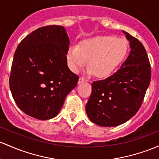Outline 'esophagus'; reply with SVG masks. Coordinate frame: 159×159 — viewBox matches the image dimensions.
<instances>
[{
	"label": "esophagus",
	"instance_id": "1",
	"mask_svg": "<svg viewBox=\"0 0 159 159\" xmlns=\"http://www.w3.org/2000/svg\"><path fill=\"white\" fill-rule=\"evenodd\" d=\"M88 81H89V80L87 79H85V78H84V77H80L79 81H78V83L80 84V83H84V82H88Z\"/></svg>",
	"mask_w": 159,
	"mask_h": 159
}]
</instances>
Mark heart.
<instances>
[{
	"label": "heart",
	"instance_id": "heart-1",
	"mask_svg": "<svg viewBox=\"0 0 159 159\" xmlns=\"http://www.w3.org/2000/svg\"><path fill=\"white\" fill-rule=\"evenodd\" d=\"M128 43L123 38L112 36H98L86 39L80 46L69 47L67 61L69 67L78 73L87 65L90 72L98 77L110 75L125 58Z\"/></svg>",
	"mask_w": 159,
	"mask_h": 159
}]
</instances>
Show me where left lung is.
<instances>
[{
  "label": "left lung",
  "instance_id": "left-lung-1",
  "mask_svg": "<svg viewBox=\"0 0 159 159\" xmlns=\"http://www.w3.org/2000/svg\"><path fill=\"white\" fill-rule=\"evenodd\" d=\"M122 32L129 41V55L115 74L92 83L85 106L89 119L102 127L120 125L132 118L150 83L151 67L145 48L137 38Z\"/></svg>",
  "mask_w": 159,
  "mask_h": 159
}]
</instances>
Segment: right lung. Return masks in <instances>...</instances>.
Segmentation results:
<instances>
[{
    "mask_svg": "<svg viewBox=\"0 0 159 159\" xmlns=\"http://www.w3.org/2000/svg\"><path fill=\"white\" fill-rule=\"evenodd\" d=\"M70 44L63 26L37 28L18 46L10 88L19 108L40 120L56 117L79 77L67 67Z\"/></svg>",
    "mask_w": 159,
    "mask_h": 159,
    "instance_id": "obj_1",
    "label": "right lung"
}]
</instances>
